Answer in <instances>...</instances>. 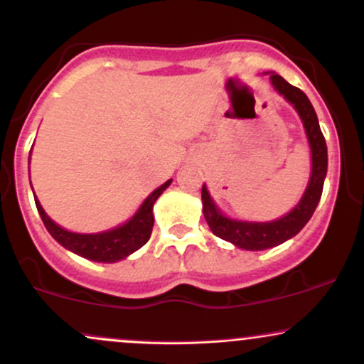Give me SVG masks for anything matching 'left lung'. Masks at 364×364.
Returning <instances> with one entry per match:
<instances>
[{"label":"left lung","instance_id":"8db88e82","mask_svg":"<svg viewBox=\"0 0 364 364\" xmlns=\"http://www.w3.org/2000/svg\"><path fill=\"white\" fill-rule=\"evenodd\" d=\"M270 82H272L274 89L284 95V99L291 102L294 109L298 111L308 141H310L311 176L303 198L289 214L281 217V219L270 220V223H246V220H235L220 214L214 200L208 195L205 185L202 186L203 215H205L210 231L220 240L229 241L237 248L252 250V252L274 248V246L298 235L311 219L313 212L318 205L325 176H327V144H325L323 133L320 129L318 118H316V112L313 109L310 99L298 87L284 80L281 75L270 73Z\"/></svg>","mask_w":364,"mask_h":364}]
</instances>
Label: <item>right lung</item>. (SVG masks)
Listing matches in <instances>:
<instances>
[{"label":"right lung","instance_id":"obj_1","mask_svg":"<svg viewBox=\"0 0 364 364\" xmlns=\"http://www.w3.org/2000/svg\"><path fill=\"white\" fill-rule=\"evenodd\" d=\"M169 185L171 179L166 181L164 185L159 186L157 190H154L152 193L145 198V202L141 203L139 212H136L128 223L119 225V228L111 229V231L97 232V235H78V232H70L66 231V229L60 228V225L49 219L48 214L44 212V208L41 207L39 200H37L36 196L34 198L36 207L37 210H39V215L41 219H43L46 229H48L49 235H51L58 243L65 246L70 252L80 255L83 258H89V260L114 263L127 258L128 255L136 252V250L147 243L154 228V203H156V200Z\"/></svg>","mask_w":364,"mask_h":364}]
</instances>
